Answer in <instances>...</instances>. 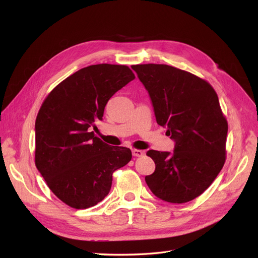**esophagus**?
<instances>
[{
	"label": "esophagus",
	"instance_id": "esophagus-1",
	"mask_svg": "<svg viewBox=\"0 0 258 258\" xmlns=\"http://www.w3.org/2000/svg\"><path fill=\"white\" fill-rule=\"evenodd\" d=\"M132 155L135 156V157H142V156L144 155V152L141 151V150H132Z\"/></svg>",
	"mask_w": 258,
	"mask_h": 258
}]
</instances>
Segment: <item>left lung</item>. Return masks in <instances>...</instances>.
<instances>
[{
  "label": "left lung",
  "instance_id": "left-lung-1",
  "mask_svg": "<svg viewBox=\"0 0 258 258\" xmlns=\"http://www.w3.org/2000/svg\"><path fill=\"white\" fill-rule=\"evenodd\" d=\"M152 99L156 120L175 141L174 152L151 150L152 192L171 204L194 200L213 183L226 160L228 122L207 81L167 64L132 66Z\"/></svg>",
  "mask_w": 258,
  "mask_h": 258
}]
</instances>
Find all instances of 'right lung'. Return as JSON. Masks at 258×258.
Wrapping results in <instances>:
<instances>
[{"label":"right lung","mask_w":258,"mask_h":258,"mask_svg":"<svg viewBox=\"0 0 258 258\" xmlns=\"http://www.w3.org/2000/svg\"><path fill=\"white\" fill-rule=\"evenodd\" d=\"M136 76L127 66L95 64L58 84L35 120V166L66 205L87 209L110 192L114 171L131 160L127 147L110 146L90 127L107 101Z\"/></svg>","instance_id":"obj_1"}]
</instances>
